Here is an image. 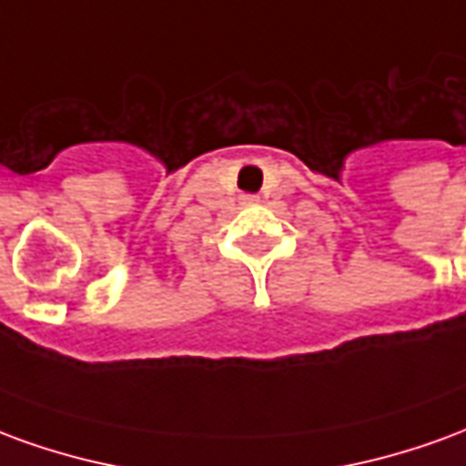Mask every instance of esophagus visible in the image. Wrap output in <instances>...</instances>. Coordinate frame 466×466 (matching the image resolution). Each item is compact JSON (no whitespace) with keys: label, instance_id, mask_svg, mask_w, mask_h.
<instances>
[{"label":"esophagus","instance_id":"esophagus-1","mask_svg":"<svg viewBox=\"0 0 466 466\" xmlns=\"http://www.w3.org/2000/svg\"><path fill=\"white\" fill-rule=\"evenodd\" d=\"M244 202H247V204H257V202H259V199H257V197H244Z\"/></svg>","mask_w":466,"mask_h":466}]
</instances>
